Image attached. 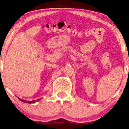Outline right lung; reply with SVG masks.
Instances as JSON below:
<instances>
[{
    "label": "right lung",
    "mask_w": 129,
    "mask_h": 129,
    "mask_svg": "<svg viewBox=\"0 0 129 129\" xmlns=\"http://www.w3.org/2000/svg\"><path fill=\"white\" fill-rule=\"evenodd\" d=\"M18 99H19L20 100V101H22V102H25V103H28V104H34V103H35V102H37V101L41 100V99H37V100H36V101H35V100H33V101H25V100L21 99L19 98V97H18Z\"/></svg>",
    "instance_id": "add662e5"
}]
</instances>
